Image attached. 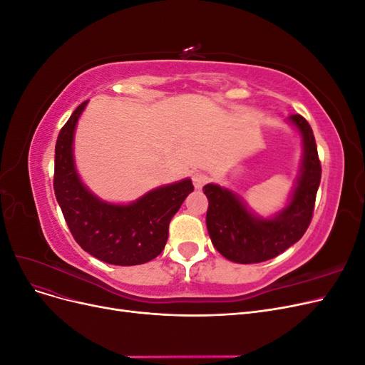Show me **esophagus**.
<instances>
[{"mask_svg":"<svg viewBox=\"0 0 365 365\" xmlns=\"http://www.w3.org/2000/svg\"><path fill=\"white\" fill-rule=\"evenodd\" d=\"M192 181H193V185L196 187V189H202V187L208 182V176L202 172H196L192 176Z\"/></svg>","mask_w":365,"mask_h":365,"instance_id":"esophagus-1","label":"esophagus"}]
</instances>
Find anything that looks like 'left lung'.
Here are the masks:
<instances>
[{
  "instance_id": "1",
  "label": "left lung",
  "mask_w": 365,
  "mask_h": 365,
  "mask_svg": "<svg viewBox=\"0 0 365 365\" xmlns=\"http://www.w3.org/2000/svg\"><path fill=\"white\" fill-rule=\"evenodd\" d=\"M289 121L303 138L300 176L289 204L271 219L251 213L240 197L216 184L204 185L208 200L207 230L213 247L231 262L260 263L274 259L300 240L311 224L319 181L322 163L311 125L300 114Z\"/></svg>"
}]
</instances>
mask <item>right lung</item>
<instances>
[{
  "instance_id": "add662e5",
  "label": "right lung",
  "mask_w": 365,
  "mask_h": 365,
  "mask_svg": "<svg viewBox=\"0 0 365 365\" xmlns=\"http://www.w3.org/2000/svg\"><path fill=\"white\" fill-rule=\"evenodd\" d=\"M88 101L76 108L61 129L54 149V195L74 240L105 263L132 267L155 259L165 247L169 224L187 195L190 180L158 187L128 205L98 200L76 172L73 138Z\"/></svg>"
}]
</instances>
